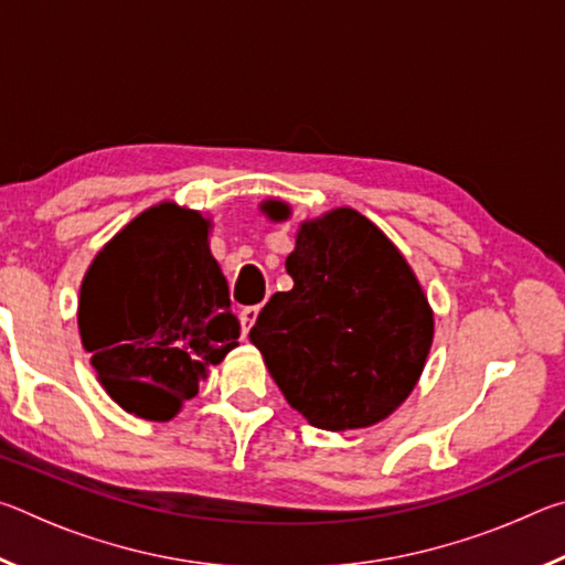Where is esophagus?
I'll use <instances>...</instances> for the list:
<instances>
[{"label": "esophagus", "instance_id": "obj_1", "mask_svg": "<svg viewBox=\"0 0 565 565\" xmlns=\"http://www.w3.org/2000/svg\"><path fill=\"white\" fill-rule=\"evenodd\" d=\"M256 317H259V306H246V309L238 311V321H242V337H248V329L256 323Z\"/></svg>", "mask_w": 565, "mask_h": 565}]
</instances>
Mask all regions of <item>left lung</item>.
<instances>
[{"label": "left lung", "instance_id": "obj_1", "mask_svg": "<svg viewBox=\"0 0 565 565\" xmlns=\"http://www.w3.org/2000/svg\"><path fill=\"white\" fill-rule=\"evenodd\" d=\"M262 212L289 218L284 202ZM291 291L274 294L248 339L291 408L323 431L366 428L404 404L434 341V311L391 238L349 206L296 234Z\"/></svg>", "mask_w": 565, "mask_h": 565}]
</instances>
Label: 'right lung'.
I'll use <instances>...</instances> for the list:
<instances>
[{
	"mask_svg": "<svg viewBox=\"0 0 565 565\" xmlns=\"http://www.w3.org/2000/svg\"><path fill=\"white\" fill-rule=\"evenodd\" d=\"M209 228L194 209L161 202L131 218L84 274L82 343L104 391L139 418H174L209 366L238 347Z\"/></svg>",
	"mask_w": 565,
	"mask_h": 565,
	"instance_id": "1",
	"label": "right lung"
}]
</instances>
